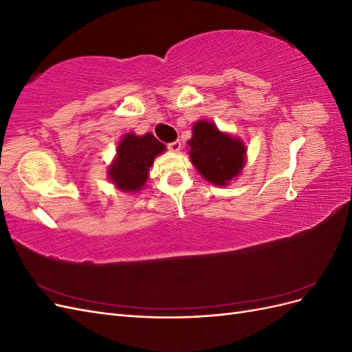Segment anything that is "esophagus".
Instances as JSON below:
<instances>
[{"label":"esophagus","instance_id":"esophagus-1","mask_svg":"<svg viewBox=\"0 0 352 352\" xmlns=\"http://www.w3.org/2000/svg\"><path fill=\"white\" fill-rule=\"evenodd\" d=\"M167 148H168L170 151L179 153V151H180V148H182V144H180V141H175V142H170V144H167Z\"/></svg>","mask_w":352,"mask_h":352}]
</instances>
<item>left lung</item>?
<instances>
[{
  "instance_id": "8db88e82",
  "label": "left lung",
  "mask_w": 352,
  "mask_h": 352,
  "mask_svg": "<svg viewBox=\"0 0 352 352\" xmlns=\"http://www.w3.org/2000/svg\"><path fill=\"white\" fill-rule=\"evenodd\" d=\"M190 162L208 182L226 185L238 176L245 164V146L239 140L221 133L214 123L199 120L194 124Z\"/></svg>"
}]
</instances>
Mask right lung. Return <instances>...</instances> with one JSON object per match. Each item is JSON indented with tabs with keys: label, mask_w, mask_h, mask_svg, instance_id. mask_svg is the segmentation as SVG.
I'll return each mask as SVG.
<instances>
[{
	"label": "right lung",
	"mask_w": 352,
	"mask_h": 352,
	"mask_svg": "<svg viewBox=\"0 0 352 352\" xmlns=\"http://www.w3.org/2000/svg\"><path fill=\"white\" fill-rule=\"evenodd\" d=\"M164 148V144L151 133L144 136L127 133L117 146V157L109 170L110 179L124 192H136L146 182L148 170Z\"/></svg>",
	"instance_id": "obj_1"
}]
</instances>
